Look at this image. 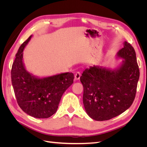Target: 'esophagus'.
<instances>
[{"instance_id":"esophagus-1","label":"esophagus","mask_w":147,"mask_h":147,"mask_svg":"<svg viewBox=\"0 0 147 147\" xmlns=\"http://www.w3.org/2000/svg\"><path fill=\"white\" fill-rule=\"evenodd\" d=\"M80 76H81V74L79 72H77L76 74H75V80H78L80 79Z\"/></svg>"}]
</instances>
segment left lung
I'll list each match as a JSON object with an SVG mask.
<instances>
[{
    "label": "left lung",
    "mask_w": 147,
    "mask_h": 147,
    "mask_svg": "<svg viewBox=\"0 0 147 147\" xmlns=\"http://www.w3.org/2000/svg\"><path fill=\"white\" fill-rule=\"evenodd\" d=\"M123 46L117 53V58L123 59L118 67L93 65L84 70L80 77L84 109L96 121L117 117L129 108L135 99L139 65L134 48L126 41Z\"/></svg>",
    "instance_id": "obj_1"
}]
</instances>
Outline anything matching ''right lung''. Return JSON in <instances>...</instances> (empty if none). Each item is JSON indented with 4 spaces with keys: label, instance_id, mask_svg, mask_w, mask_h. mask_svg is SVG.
Listing matches in <instances>:
<instances>
[{
    "label": "right lung",
    "instance_id": "1",
    "mask_svg": "<svg viewBox=\"0 0 147 147\" xmlns=\"http://www.w3.org/2000/svg\"><path fill=\"white\" fill-rule=\"evenodd\" d=\"M32 35L22 44L11 71V83L18 104L23 112L37 118H47L57 111L61 97L74 83L72 73L46 77L35 76L26 70L23 51Z\"/></svg>",
    "mask_w": 147,
    "mask_h": 147
}]
</instances>
